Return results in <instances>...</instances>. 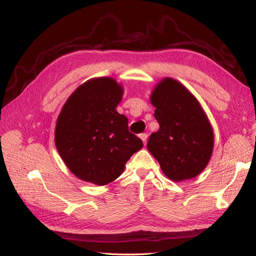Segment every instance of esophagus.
Instances as JSON below:
<instances>
[{
  "label": "esophagus",
  "instance_id": "esophagus-1",
  "mask_svg": "<svg viewBox=\"0 0 256 256\" xmlns=\"http://www.w3.org/2000/svg\"><path fill=\"white\" fill-rule=\"evenodd\" d=\"M140 140H143V143H144V145L146 144V140H148V134L146 133H142L140 135Z\"/></svg>",
  "mask_w": 256,
  "mask_h": 256
}]
</instances>
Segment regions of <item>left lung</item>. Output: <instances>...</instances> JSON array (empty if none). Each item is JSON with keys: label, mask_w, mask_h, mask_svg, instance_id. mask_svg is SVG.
I'll use <instances>...</instances> for the list:
<instances>
[{"label": "left lung", "mask_w": 256, "mask_h": 256, "mask_svg": "<svg viewBox=\"0 0 256 256\" xmlns=\"http://www.w3.org/2000/svg\"><path fill=\"white\" fill-rule=\"evenodd\" d=\"M150 102L160 130L150 134L148 150L174 182L192 179L202 172L214 150V131L198 100L172 78L162 79Z\"/></svg>", "instance_id": "1"}]
</instances>
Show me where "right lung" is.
<instances>
[{
  "label": "right lung",
  "mask_w": 256,
  "mask_h": 256,
  "mask_svg": "<svg viewBox=\"0 0 256 256\" xmlns=\"http://www.w3.org/2000/svg\"><path fill=\"white\" fill-rule=\"evenodd\" d=\"M123 88L108 77L76 89L59 114L55 143L74 175L99 186L121 175L131 156L143 148L128 131V118L116 110Z\"/></svg>",
  "instance_id": "obj_1"
}]
</instances>
